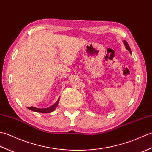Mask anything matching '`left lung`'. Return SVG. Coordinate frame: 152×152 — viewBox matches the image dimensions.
<instances>
[{
	"instance_id": "left-lung-1",
	"label": "left lung",
	"mask_w": 152,
	"mask_h": 152,
	"mask_svg": "<svg viewBox=\"0 0 152 152\" xmlns=\"http://www.w3.org/2000/svg\"><path fill=\"white\" fill-rule=\"evenodd\" d=\"M124 44H125V47H126V49H127L129 51L130 53H131V48H130V47H129V44H128V43L127 42V41H125V40H124Z\"/></svg>"
}]
</instances>
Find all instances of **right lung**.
Listing matches in <instances>:
<instances>
[{
	"label": "right lung",
	"mask_w": 152,
	"mask_h": 152,
	"mask_svg": "<svg viewBox=\"0 0 152 152\" xmlns=\"http://www.w3.org/2000/svg\"><path fill=\"white\" fill-rule=\"evenodd\" d=\"M58 103H59V100L56 102V103L55 104H53V106H51V107L47 108H37L35 107H33V106H31V107H28L27 108L31 110L32 111L34 112H41V113H50L53 112L56 108L58 105Z\"/></svg>",
	"instance_id": "add662e5"
}]
</instances>
